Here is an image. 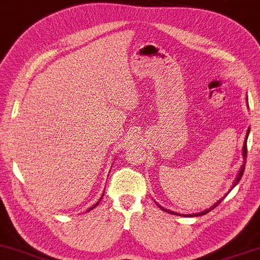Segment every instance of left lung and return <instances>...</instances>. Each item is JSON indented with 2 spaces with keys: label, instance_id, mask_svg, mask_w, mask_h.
<instances>
[{
  "label": "left lung",
  "instance_id": "left-lung-1",
  "mask_svg": "<svg viewBox=\"0 0 260 260\" xmlns=\"http://www.w3.org/2000/svg\"><path fill=\"white\" fill-rule=\"evenodd\" d=\"M247 99V98H246ZM249 128H248V131H247V133H246V139H245V143H243V149H242V156H243V164L241 165V168H240V171H239V174H237V177H236V179H235V181H234V184H233V187L234 186H236L237 184H239V181L241 180V178H242V174H243V171H245V165H246V157H247V138H248V134H249ZM233 187H231V189H233ZM230 189V190H231ZM226 196V195H225ZM224 196V198H225ZM224 198H221L219 201H217L214 203L213 206H212V207H209V208H207V209H205V211H202V212H200V213H192V214H179V213H177V212H172V211H170V209H166V208H164V207H161L160 205H158L157 203V206L158 207H160L161 209H164V211H166V212H168V213H171V214H176V215H184V217H199V215H203V214H207L209 211H212V209L213 208H215L217 207L218 205H219V203L221 202V200H223Z\"/></svg>",
  "mask_w": 260,
  "mask_h": 260
}]
</instances>
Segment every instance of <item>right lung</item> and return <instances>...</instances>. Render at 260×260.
Wrapping results in <instances>:
<instances>
[{"label": "right lung", "instance_id": "obj_1", "mask_svg": "<svg viewBox=\"0 0 260 260\" xmlns=\"http://www.w3.org/2000/svg\"><path fill=\"white\" fill-rule=\"evenodd\" d=\"M103 196H104V193H103V195H102V198H100V199H99V201H98V202H96V203H95V205H94V206H92V207H90V208H89V209H88V211H87V212H89V211H90V209H93V208H95V207H96V206H98V205H99V202H100V201H102V199H103Z\"/></svg>", "mask_w": 260, "mask_h": 260}]
</instances>
